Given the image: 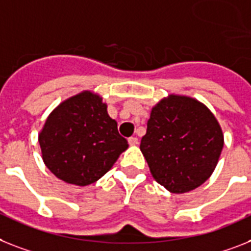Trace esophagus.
Masks as SVG:
<instances>
[{
  "instance_id": "esophagus-1",
  "label": "esophagus",
  "mask_w": 251,
  "mask_h": 251,
  "mask_svg": "<svg viewBox=\"0 0 251 251\" xmlns=\"http://www.w3.org/2000/svg\"><path fill=\"white\" fill-rule=\"evenodd\" d=\"M128 144H129L130 146H136V145L138 144V138L137 137H129L128 138Z\"/></svg>"
}]
</instances>
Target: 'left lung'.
Returning <instances> with one entry per match:
<instances>
[{
	"mask_svg": "<svg viewBox=\"0 0 251 251\" xmlns=\"http://www.w3.org/2000/svg\"><path fill=\"white\" fill-rule=\"evenodd\" d=\"M223 144L222 128L204 103L169 95L151 109L140 149L155 181L185 194L212 176Z\"/></svg>",
	"mask_w": 251,
	"mask_h": 251,
	"instance_id": "1",
	"label": "left lung"
}]
</instances>
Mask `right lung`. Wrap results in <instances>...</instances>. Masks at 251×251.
Segmentation results:
<instances>
[{"instance_id":"obj_1","label":"right lung","mask_w":251,"mask_h":251,"mask_svg":"<svg viewBox=\"0 0 251 251\" xmlns=\"http://www.w3.org/2000/svg\"><path fill=\"white\" fill-rule=\"evenodd\" d=\"M43 163L61 181L87 186L110 171L128 142L102 97L83 91L50 114L38 134Z\"/></svg>"}]
</instances>
